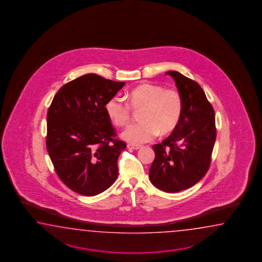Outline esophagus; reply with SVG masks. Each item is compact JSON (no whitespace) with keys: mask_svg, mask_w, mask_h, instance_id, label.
Returning <instances> with one entry per match:
<instances>
[{"mask_svg":"<svg viewBox=\"0 0 262 262\" xmlns=\"http://www.w3.org/2000/svg\"><path fill=\"white\" fill-rule=\"evenodd\" d=\"M127 148L128 149H132V150H139V149L141 148V146L140 145L128 144L127 145Z\"/></svg>","mask_w":262,"mask_h":262,"instance_id":"obj_1","label":"esophagus"}]
</instances>
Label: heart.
<instances>
[{
  "label": "heart",
  "mask_w": 262,
  "mask_h": 262,
  "mask_svg": "<svg viewBox=\"0 0 262 262\" xmlns=\"http://www.w3.org/2000/svg\"><path fill=\"white\" fill-rule=\"evenodd\" d=\"M128 102L120 96L107 101L106 112L112 123L123 126L128 123L134 110L140 112V123H132L123 130L122 138L133 144L148 142L159 133H170L182 117L183 100L176 90L165 89L156 84L145 83L130 91Z\"/></svg>",
  "instance_id": "1"
}]
</instances>
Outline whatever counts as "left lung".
<instances>
[{
    "label": "left lung",
    "mask_w": 262,
    "mask_h": 262,
    "mask_svg": "<svg viewBox=\"0 0 262 262\" xmlns=\"http://www.w3.org/2000/svg\"><path fill=\"white\" fill-rule=\"evenodd\" d=\"M183 100L182 117L172 134L152 146L156 158L149 171L151 184L167 193L187 189L206 174L216 139L212 105L199 84L168 71Z\"/></svg>",
    "instance_id": "obj_1"
}]
</instances>
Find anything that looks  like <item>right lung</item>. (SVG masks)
<instances>
[{
    "label": "right lung",
    "instance_id": "right-lung-1",
    "mask_svg": "<svg viewBox=\"0 0 262 262\" xmlns=\"http://www.w3.org/2000/svg\"><path fill=\"white\" fill-rule=\"evenodd\" d=\"M124 84L87 74L63 85L51 102L47 150L59 178L80 195H98L117 179L126 144L114 139L106 105Z\"/></svg>",
    "mask_w": 262,
    "mask_h": 262
}]
</instances>
